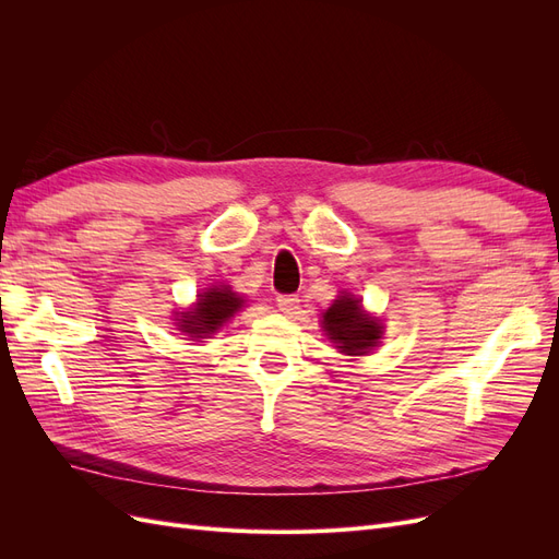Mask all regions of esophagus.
Here are the masks:
<instances>
[{
	"label": "esophagus",
	"mask_w": 559,
	"mask_h": 559,
	"mask_svg": "<svg viewBox=\"0 0 559 559\" xmlns=\"http://www.w3.org/2000/svg\"><path fill=\"white\" fill-rule=\"evenodd\" d=\"M298 296H292V294H284L277 298V308L284 312V314H296L298 310Z\"/></svg>",
	"instance_id": "34e87169"
}]
</instances>
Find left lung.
Returning a JSON list of instances; mask_svg holds the SVG:
<instances>
[{
    "mask_svg": "<svg viewBox=\"0 0 559 559\" xmlns=\"http://www.w3.org/2000/svg\"><path fill=\"white\" fill-rule=\"evenodd\" d=\"M324 331L329 333L331 343L349 357H361L370 347L378 345L382 335L380 321L366 317L361 302L349 296H341L324 312Z\"/></svg>",
    "mask_w": 559,
    "mask_h": 559,
    "instance_id": "left-lung-1",
    "label": "left lung"
}]
</instances>
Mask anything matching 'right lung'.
<instances>
[{
    "label": "right lung",
    "instance_id": "1",
    "mask_svg": "<svg viewBox=\"0 0 559 559\" xmlns=\"http://www.w3.org/2000/svg\"><path fill=\"white\" fill-rule=\"evenodd\" d=\"M240 308L242 298L235 296L230 289H210L200 296L198 306L191 312H183L179 326L183 333H191V337L210 335L218 326H224Z\"/></svg>",
    "mask_w": 559,
    "mask_h": 559
}]
</instances>
